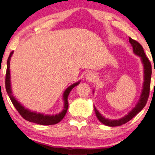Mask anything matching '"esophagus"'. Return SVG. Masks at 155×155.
<instances>
[{
	"mask_svg": "<svg viewBox=\"0 0 155 155\" xmlns=\"http://www.w3.org/2000/svg\"><path fill=\"white\" fill-rule=\"evenodd\" d=\"M85 79L87 81H89V82H94L96 79V76L94 75V73H91V72H89V73H87L86 76H85Z\"/></svg>",
	"mask_w": 155,
	"mask_h": 155,
	"instance_id": "obj_1",
	"label": "esophagus"
}]
</instances>
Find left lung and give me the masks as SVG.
Here are the masks:
<instances>
[{
  "mask_svg": "<svg viewBox=\"0 0 155 155\" xmlns=\"http://www.w3.org/2000/svg\"><path fill=\"white\" fill-rule=\"evenodd\" d=\"M129 42L132 46L133 49H134V52L136 54L140 56L141 58L142 62L144 66V83H143V88L142 91L141 96H140L139 102L136 105V107L128 113V115H125L124 117L121 118V119L118 120H110L105 118L104 116H102L101 113L97 111L94 107V112L96 114L97 118H98L101 123L107 126L110 127H116V126H121L122 124H125V123L129 121L130 120L132 119L134 116L137 115L143 108L145 107V104H146L147 101H148V96H149L150 92V84H151V64L150 62L149 59L146 57L145 55L144 50H143V46L140 45V43L137 41V40H133L132 38L129 37ZM155 72V70H154Z\"/></svg>",
  "mask_w": 155,
  "mask_h": 155,
  "instance_id": "8db88e82",
  "label": "left lung"
}]
</instances>
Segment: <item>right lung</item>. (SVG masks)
Instances as JSON below:
<instances>
[{
    "label": "right lung",
    "instance_id": "add662e5",
    "mask_svg": "<svg viewBox=\"0 0 155 155\" xmlns=\"http://www.w3.org/2000/svg\"><path fill=\"white\" fill-rule=\"evenodd\" d=\"M13 51H11L9 56L8 59H7V73H6V79H5V86L6 90H7V94H8L9 97H10L11 101H12V104L15 107V109L18 112V113L21 115L23 118H25L27 121H30V122H34L36 124H41V125H51V124H55L57 123L60 122L64 117L65 116L67 113V111L68 109V95L70 92L71 91L72 89L75 86L78 85L80 82H77L76 83L73 84L68 87L66 89L63 95L64 101V109L61 112L55 115H45L41 113H37V112H31V111L28 110V109H25L24 107L21 106L20 103H18L16 101L13 95L12 94V90H11V85H10V58L12 57V54Z\"/></svg>",
    "mask_w": 155,
    "mask_h": 155
}]
</instances>
